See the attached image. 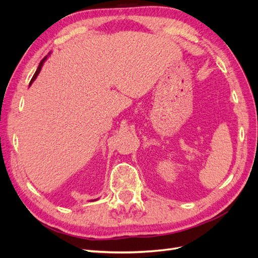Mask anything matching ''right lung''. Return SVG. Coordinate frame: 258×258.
<instances>
[{"label":"right lung","instance_id":"right-lung-1","mask_svg":"<svg viewBox=\"0 0 258 258\" xmlns=\"http://www.w3.org/2000/svg\"><path fill=\"white\" fill-rule=\"evenodd\" d=\"M47 59V57H45L41 62H40V64H38V67H37V70H36V72L34 73V75H33V77H32V80H31V82H30V86H31V84H32L33 82H34V80L36 79V76L38 75V73L41 72V69H42V67H43V63L45 62V60Z\"/></svg>","mask_w":258,"mask_h":258}]
</instances>
